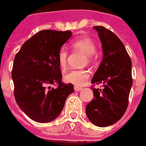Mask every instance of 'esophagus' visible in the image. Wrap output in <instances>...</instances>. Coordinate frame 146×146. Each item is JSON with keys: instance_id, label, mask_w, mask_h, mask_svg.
Masks as SVG:
<instances>
[{"instance_id": "esophagus-1", "label": "esophagus", "mask_w": 146, "mask_h": 146, "mask_svg": "<svg viewBox=\"0 0 146 146\" xmlns=\"http://www.w3.org/2000/svg\"><path fill=\"white\" fill-rule=\"evenodd\" d=\"M74 90H75V91H80V90H82V88L81 87L75 86V87H74Z\"/></svg>"}]
</instances>
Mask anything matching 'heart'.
Segmentation results:
<instances>
[{"instance_id":"1","label":"heart","mask_w":146,"mask_h":146,"mask_svg":"<svg viewBox=\"0 0 146 146\" xmlns=\"http://www.w3.org/2000/svg\"><path fill=\"white\" fill-rule=\"evenodd\" d=\"M72 47L76 50L84 52L86 56L85 61L90 62L94 56L96 46L94 42L89 37H81L76 39L72 43ZM68 52L66 48H62L58 53V61L59 66L64 69L67 64ZM90 73L85 70H71L65 74V81L72 84L75 86H83L89 79Z\"/></svg>"}]
</instances>
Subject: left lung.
Listing matches in <instances>:
<instances>
[{
	"label": "left lung",
	"mask_w": 146,
	"mask_h": 146,
	"mask_svg": "<svg viewBox=\"0 0 146 146\" xmlns=\"http://www.w3.org/2000/svg\"><path fill=\"white\" fill-rule=\"evenodd\" d=\"M101 42L103 59L91 84H102L103 89L93 88L94 97L86 107L90 122L108 127L118 121L127 110L132 86L131 61L121 41L108 29L94 26Z\"/></svg>",
	"instance_id": "left-lung-1"
}]
</instances>
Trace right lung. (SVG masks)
<instances>
[{
  "label": "right lung",
  "instance_id": "obj_1",
  "mask_svg": "<svg viewBox=\"0 0 146 146\" xmlns=\"http://www.w3.org/2000/svg\"><path fill=\"white\" fill-rule=\"evenodd\" d=\"M71 36L70 31H40L24 43L15 57L11 77L15 100L36 122L56 119L73 92V84H62L58 61L59 50ZM52 84L59 86L51 89Z\"/></svg>",
  "mask_w": 146,
  "mask_h": 146
}]
</instances>
